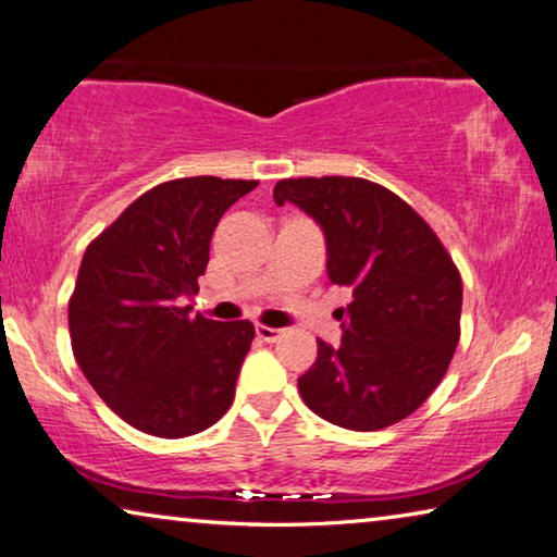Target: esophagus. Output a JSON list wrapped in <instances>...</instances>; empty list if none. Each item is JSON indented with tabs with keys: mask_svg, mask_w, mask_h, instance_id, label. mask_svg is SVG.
I'll use <instances>...</instances> for the list:
<instances>
[{
	"mask_svg": "<svg viewBox=\"0 0 557 557\" xmlns=\"http://www.w3.org/2000/svg\"><path fill=\"white\" fill-rule=\"evenodd\" d=\"M257 337L264 339V343H277L282 337L280 327H268V325H257Z\"/></svg>",
	"mask_w": 557,
	"mask_h": 557,
	"instance_id": "esophagus-1",
	"label": "esophagus"
}]
</instances>
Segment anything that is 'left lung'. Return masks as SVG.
<instances>
[{
    "instance_id": "8db88e82",
    "label": "left lung",
    "mask_w": 557,
    "mask_h": 557,
    "mask_svg": "<svg viewBox=\"0 0 557 557\" xmlns=\"http://www.w3.org/2000/svg\"><path fill=\"white\" fill-rule=\"evenodd\" d=\"M327 243V277L352 289L337 347L297 380L307 408L370 433L408 418L445 377L460 339L462 280L437 235L405 199L362 177L280 180Z\"/></svg>"
}]
</instances>
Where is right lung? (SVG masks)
I'll list each match as a JSON object with an SVG mask.
<instances>
[{"mask_svg": "<svg viewBox=\"0 0 557 557\" xmlns=\"http://www.w3.org/2000/svg\"><path fill=\"white\" fill-rule=\"evenodd\" d=\"M255 180L182 177L137 197L82 257L70 297L74 360L95 393L132 428L187 437L235 400L250 352V320L189 318L210 239Z\"/></svg>", "mask_w": 557, "mask_h": 557, "instance_id": "add662e5", "label": "right lung"}]
</instances>
